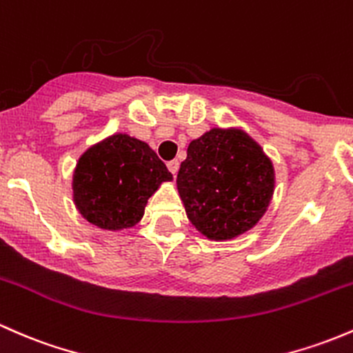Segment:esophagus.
I'll use <instances>...</instances> for the list:
<instances>
[{
    "mask_svg": "<svg viewBox=\"0 0 353 353\" xmlns=\"http://www.w3.org/2000/svg\"><path fill=\"white\" fill-rule=\"evenodd\" d=\"M166 166H168V170H170V172H172V175L176 176L178 168H180V163H178L176 160H172V161L166 163Z\"/></svg>",
    "mask_w": 353,
    "mask_h": 353,
    "instance_id": "34e87169",
    "label": "esophagus"
}]
</instances>
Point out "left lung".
Wrapping results in <instances>:
<instances>
[{
    "instance_id": "obj_1",
    "label": "left lung",
    "mask_w": 353,
    "mask_h": 353,
    "mask_svg": "<svg viewBox=\"0 0 353 353\" xmlns=\"http://www.w3.org/2000/svg\"><path fill=\"white\" fill-rule=\"evenodd\" d=\"M176 187L195 229L212 241H229L266 214L274 168L248 132L214 128L188 145Z\"/></svg>"
}]
</instances>
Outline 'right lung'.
<instances>
[{
  "instance_id": "1",
  "label": "right lung",
  "mask_w": 353,
  "mask_h": 353,
  "mask_svg": "<svg viewBox=\"0 0 353 353\" xmlns=\"http://www.w3.org/2000/svg\"><path fill=\"white\" fill-rule=\"evenodd\" d=\"M173 175L145 141L117 132L79 158L74 170V203L87 222L104 230L136 225L148 199Z\"/></svg>"
}]
</instances>
